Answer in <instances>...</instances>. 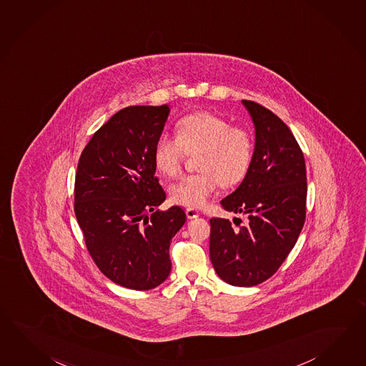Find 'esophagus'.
<instances>
[{
	"instance_id": "esophagus-1",
	"label": "esophagus",
	"mask_w": 366,
	"mask_h": 366,
	"mask_svg": "<svg viewBox=\"0 0 366 366\" xmlns=\"http://www.w3.org/2000/svg\"><path fill=\"white\" fill-rule=\"evenodd\" d=\"M186 214H187L188 219H196L200 216V212L194 208H186Z\"/></svg>"
}]
</instances>
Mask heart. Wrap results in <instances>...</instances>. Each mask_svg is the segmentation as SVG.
Listing matches in <instances>:
<instances>
[{
	"mask_svg": "<svg viewBox=\"0 0 366 366\" xmlns=\"http://www.w3.org/2000/svg\"><path fill=\"white\" fill-rule=\"evenodd\" d=\"M187 154H197L199 172L172 184L171 200L188 208H202L219 184L232 187L245 178L254 154V139L247 129L200 112L179 121L177 137L162 134L154 146L157 169L170 178L180 174Z\"/></svg>",
	"mask_w": 366,
	"mask_h": 366,
	"instance_id": "1",
	"label": "heart"
}]
</instances>
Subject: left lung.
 <instances>
[{"mask_svg": "<svg viewBox=\"0 0 366 366\" xmlns=\"http://www.w3.org/2000/svg\"><path fill=\"white\" fill-rule=\"evenodd\" d=\"M242 104L254 122V154L242 183L221 207L247 220L234 219V228L227 219H211L209 255L222 281L252 287L275 274L297 244L306 220V162L278 116L257 102Z\"/></svg>", "mask_w": 366, "mask_h": 366, "instance_id": "1", "label": "left lung"}]
</instances>
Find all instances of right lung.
Returning a JSON list of instances; mask_svg holds the SVG:
<instances>
[{
	"instance_id": "obj_1",
	"label": "right lung",
	"mask_w": 366,
	"mask_h": 366,
	"mask_svg": "<svg viewBox=\"0 0 366 366\" xmlns=\"http://www.w3.org/2000/svg\"><path fill=\"white\" fill-rule=\"evenodd\" d=\"M170 108L128 107L85 146L77 163L75 214L100 272L127 289L152 290L171 272V239L186 222L180 207L157 209L166 194L154 146Z\"/></svg>"
}]
</instances>
